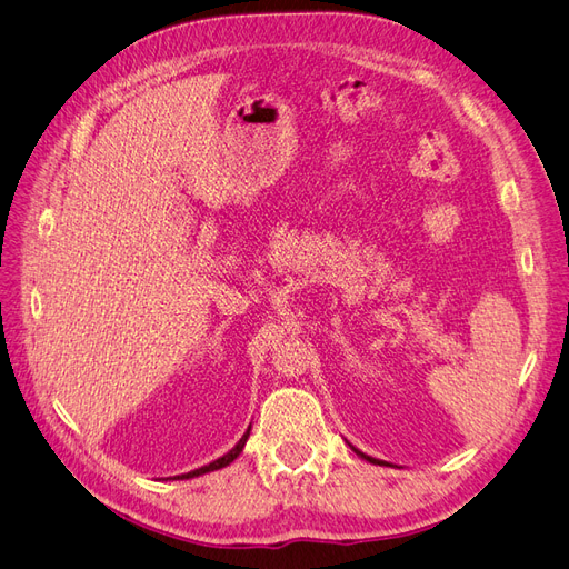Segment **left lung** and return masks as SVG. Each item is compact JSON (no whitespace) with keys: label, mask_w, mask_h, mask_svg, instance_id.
<instances>
[{"label":"left lung","mask_w":569,"mask_h":569,"mask_svg":"<svg viewBox=\"0 0 569 569\" xmlns=\"http://www.w3.org/2000/svg\"><path fill=\"white\" fill-rule=\"evenodd\" d=\"M349 446H351V443H349ZM351 449H353V446H351ZM353 451H356V453H358V456H360V458H366V460H368V462H375V465H385V462H382V460H377V458H372V456H366V453H363V451H358V449H353Z\"/></svg>","instance_id":"left-lung-1"}]
</instances>
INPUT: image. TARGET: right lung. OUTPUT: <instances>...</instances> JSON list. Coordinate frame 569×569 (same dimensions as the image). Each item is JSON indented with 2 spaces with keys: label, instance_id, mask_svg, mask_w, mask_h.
Instances as JSON below:
<instances>
[{
  "label": "right lung",
  "instance_id": "obj_1",
  "mask_svg": "<svg viewBox=\"0 0 569 569\" xmlns=\"http://www.w3.org/2000/svg\"><path fill=\"white\" fill-rule=\"evenodd\" d=\"M249 432H251V425H249V429L244 432V437L234 443V449H232V451H228L226 456H220L218 460H213V462H209V465H203V468H197V470H192V472H184V475H176L173 479H192V477H199V475H206V472H213V470L226 468V465H230L239 453H242L244 443H247V439H249Z\"/></svg>",
  "mask_w": 569,
  "mask_h": 569
}]
</instances>
